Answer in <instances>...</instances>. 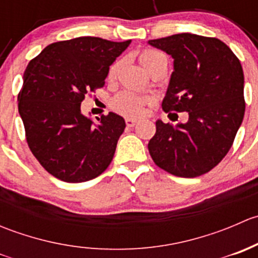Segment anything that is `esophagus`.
<instances>
[{
	"mask_svg": "<svg viewBox=\"0 0 258 258\" xmlns=\"http://www.w3.org/2000/svg\"><path fill=\"white\" fill-rule=\"evenodd\" d=\"M136 123H137V119H135V118H126V124L128 127H134Z\"/></svg>",
	"mask_w": 258,
	"mask_h": 258,
	"instance_id": "esophagus-1",
	"label": "esophagus"
}]
</instances>
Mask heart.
<instances>
[{"label": "heart", "instance_id": "obj_1", "mask_svg": "<svg viewBox=\"0 0 258 258\" xmlns=\"http://www.w3.org/2000/svg\"><path fill=\"white\" fill-rule=\"evenodd\" d=\"M162 59H167L163 53L158 51H153V49H146V51L141 52L139 54V61L142 66L145 67V70L147 71L151 66L158 63ZM117 69H118V63H114L112 67L110 69V72H108V76L110 79L114 77L116 75ZM151 102L150 97H146V96H140L136 95L134 92H122L119 93L118 96H116L112 102V106L117 112L124 114V116H131L136 117L140 116L142 112H144V108L147 103Z\"/></svg>", "mask_w": 258, "mask_h": 258}]
</instances>
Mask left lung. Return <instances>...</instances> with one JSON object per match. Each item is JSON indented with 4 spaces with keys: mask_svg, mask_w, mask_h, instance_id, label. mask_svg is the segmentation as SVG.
<instances>
[{
    "mask_svg": "<svg viewBox=\"0 0 258 258\" xmlns=\"http://www.w3.org/2000/svg\"><path fill=\"white\" fill-rule=\"evenodd\" d=\"M148 45L173 58L162 108L188 112L177 124L156 121L148 151L158 167L177 177L209 172L227 155L244 114L243 71L218 38L178 33Z\"/></svg>",
    "mask_w": 258,
    "mask_h": 258,
    "instance_id": "1",
    "label": "left lung"
}]
</instances>
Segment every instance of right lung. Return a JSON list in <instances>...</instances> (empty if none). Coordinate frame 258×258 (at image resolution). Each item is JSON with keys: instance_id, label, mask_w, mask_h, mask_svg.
<instances>
[{"instance_id": "right-lung-1", "label": "right lung", "mask_w": 258, "mask_h": 258, "mask_svg": "<svg viewBox=\"0 0 258 258\" xmlns=\"http://www.w3.org/2000/svg\"><path fill=\"white\" fill-rule=\"evenodd\" d=\"M130 43L83 36L51 43L28 63L18 112L31 152L56 178L90 181L112 161L123 117L110 112L93 122L81 112V102L105 85L110 66Z\"/></svg>"}]
</instances>
